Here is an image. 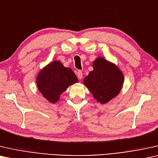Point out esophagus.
<instances>
[{"instance_id": "34e87169", "label": "esophagus", "mask_w": 158, "mask_h": 158, "mask_svg": "<svg viewBox=\"0 0 158 158\" xmlns=\"http://www.w3.org/2000/svg\"><path fill=\"white\" fill-rule=\"evenodd\" d=\"M77 77H78L79 79H81L82 77H83V73H82L81 71L80 70H79L78 72H77Z\"/></svg>"}]
</instances>
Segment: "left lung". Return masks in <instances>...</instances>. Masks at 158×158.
<instances>
[{"mask_svg":"<svg viewBox=\"0 0 158 158\" xmlns=\"http://www.w3.org/2000/svg\"><path fill=\"white\" fill-rule=\"evenodd\" d=\"M94 70L84 79V84L101 104H105L119 94L123 75L118 68L103 58L93 63Z\"/></svg>","mask_w":158,"mask_h":158,"instance_id":"1","label":"left lung"}]
</instances>
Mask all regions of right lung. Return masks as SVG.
Wrapping results in <instances>:
<instances>
[{
	"label": "right lung",
	"mask_w": 158,
	"mask_h": 158,
	"mask_svg": "<svg viewBox=\"0 0 158 158\" xmlns=\"http://www.w3.org/2000/svg\"><path fill=\"white\" fill-rule=\"evenodd\" d=\"M78 81L72 69L66 68L60 61H53L40 72L37 77L39 92L52 103H56L68 86Z\"/></svg>",
	"instance_id": "add662e5"
}]
</instances>
